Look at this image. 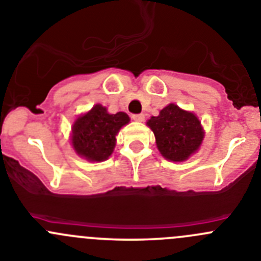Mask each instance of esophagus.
Instances as JSON below:
<instances>
[{
  "label": "esophagus",
  "mask_w": 261,
  "mask_h": 261,
  "mask_svg": "<svg viewBox=\"0 0 261 261\" xmlns=\"http://www.w3.org/2000/svg\"><path fill=\"white\" fill-rule=\"evenodd\" d=\"M133 119L136 122H143L145 119V116L144 114H133Z\"/></svg>",
  "instance_id": "1"
}]
</instances>
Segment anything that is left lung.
<instances>
[{"instance_id":"left-lung-1","label":"left lung","mask_w":261,"mask_h":261,"mask_svg":"<svg viewBox=\"0 0 261 261\" xmlns=\"http://www.w3.org/2000/svg\"><path fill=\"white\" fill-rule=\"evenodd\" d=\"M155 136L161 154L172 162H182L198 150L203 140V128L192 112L169 104L147 122Z\"/></svg>"}]
</instances>
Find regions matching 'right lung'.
I'll list each match as a JSON object with an SVG mask.
<instances>
[{"mask_svg":"<svg viewBox=\"0 0 261 261\" xmlns=\"http://www.w3.org/2000/svg\"><path fill=\"white\" fill-rule=\"evenodd\" d=\"M130 122L123 112L109 114L106 107L96 104L75 119L72 127V145L75 153L90 162L108 160L116 145L119 128Z\"/></svg>","mask_w":261,"mask_h":261,"instance_id":"right-lung-1","label":"right lung"}]
</instances>
